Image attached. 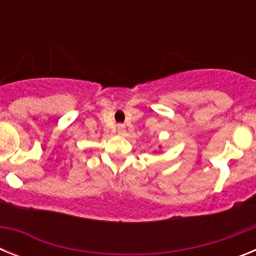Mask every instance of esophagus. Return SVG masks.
<instances>
[{
    "label": "esophagus",
    "mask_w": 256,
    "mask_h": 256,
    "mask_svg": "<svg viewBox=\"0 0 256 256\" xmlns=\"http://www.w3.org/2000/svg\"><path fill=\"white\" fill-rule=\"evenodd\" d=\"M118 133H119V134H124V133H126V126H118Z\"/></svg>",
    "instance_id": "esophagus-1"
}]
</instances>
